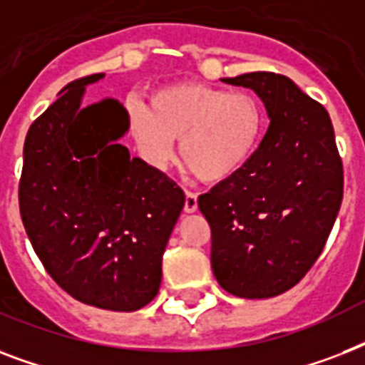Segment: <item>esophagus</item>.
Listing matches in <instances>:
<instances>
[{"instance_id": "34e87169", "label": "esophagus", "mask_w": 365, "mask_h": 365, "mask_svg": "<svg viewBox=\"0 0 365 365\" xmlns=\"http://www.w3.org/2000/svg\"><path fill=\"white\" fill-rule=\"evenodd\" d=\"M199 208V202H197V193H191V191H185V205H183V210L187 214H193Z\"/></svg>"}]
</instances>
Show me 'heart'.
Masks as SVG:
<instances>
[{"mask_svg": "<svg viewBox=\"0 0 365 365\" xmlns=\"http://www.w3.org/2000/svg\"><path fill=\"white\" fill-rule=\"evenodd\" d=\"M128 128L149 165L174 155V140L189 170L208 183L225 182L246 166L265 134L263 104L250 93H229L205 83L166 85L151 93L149 108L128 102Z\"/></svg>", "mask_w": 365, "mask_h": 365, "instance_id": "b5f03b06", "label": "heart"}]
</instances>
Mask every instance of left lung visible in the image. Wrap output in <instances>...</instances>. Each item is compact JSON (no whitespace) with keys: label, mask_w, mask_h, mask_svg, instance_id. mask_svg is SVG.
Segmentation results:
<instances>
[{"label":"left lung","mask_w":365,"mask_h":365,"mask_svg":"<svg viewBox=\"0 0 365 365\" xmlns=\"http://www.w3.org/2000/svg\"><path fill=\"white\" fill-rule=\"evenodd\" d=\"M222 81L252 88L271 123L242 170L199 197L212 271L229 294L267 299L294 288L322 254L343 200V163L326 108L292 79L252 71Z\"/></svg>","instance_id":"left-lung-1"}]
</instances>
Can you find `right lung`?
Listing matches in <instances>:
<instances>
[{
	"instance_id": "1",
	"label": "right lung",
	"mask_w": 365,
	"mask_h": 365,
	"mask_svg": "<svg viewBox=\"0 0 365 365\" xmlns=\"http://www.w3.org/2000/svg\"><path fill=\"white\" fill-rule=\"evenodd\" d=\"M102 77L68 83L31 123L20 216L60 288L91 307L132 312L159 292L163 254L185 195L119 143L128 113L117 100L81 108L85 87Z\"/></svg>"
}]
</instances>
